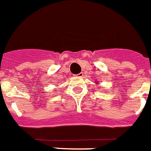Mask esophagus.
I'll return each instance as SVG.
<instances>
[{
  "label": "esophagus",
  "instance_id": "34e87169",
  "mask_svg": "<svg viewBox=\"0 0 151 151\" xmlns=\"http://www.w3.org/2000/svg\"><path fill=\"white\" fill-rule=\"evenodd\" d=\"M75 77H78V78H81V77H83V73L81 72V73H78V74H76Z\"/></svg>",
  "mask_w": 151,
  "mask_h": 151
}]
</instances>
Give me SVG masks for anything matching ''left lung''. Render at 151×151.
Segmentation results:
<instances>
[{
  "instance_id": "obj_1",
  "label": "left lung",
  "mask_w": 151,
  "mask_h": 151,
  "mask_svg": "<svg viewBox=\"0 0 151 151\" xmlns=\"http://www.w3.org/2000/svg\"><path fill=\"white\" fill-rule=\"evenodd\" d=\"M96 84H97V83H98V82H96Z\"/></svg>"
}]
</instances>
